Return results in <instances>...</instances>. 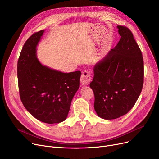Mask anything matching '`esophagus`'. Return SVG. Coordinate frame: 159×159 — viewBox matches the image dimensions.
<instances>
[{
  "label": "esophagus",
  "instance_id": "34e87169",
  "mask_svg": "<svg viewBox=\"0 0 159 159\" xmlns=\"http://www.w3.org/2000/svg\"><path fill=\"white\" fill-rule=\"evenodd\" d=\"M91 81V73L88 71H84L81 76L80 82L83 85H88Z\"/></svg>",
  "mask_w": 159,
  "mask_h": 159
}]
</instances>
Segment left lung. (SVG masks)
<instances>
[{
	"label": "left lung",
	"mask_w": 159,
	"mask_h": 159,
	"mask_svg": "<svg viewBox=\"0 0 159 159\" xmlns=\"http://www.w3.org/2000/svg\"><path fill=\"white\" fill-rule=\"evenodd\" d=\"M117 27L121 39L95 65L89 85L95 95L96 113L107 120L127 114L135 104L143 85L141 51L129 28Z\"/></svg>",
	"instance_id": "1"
}]
</instances>
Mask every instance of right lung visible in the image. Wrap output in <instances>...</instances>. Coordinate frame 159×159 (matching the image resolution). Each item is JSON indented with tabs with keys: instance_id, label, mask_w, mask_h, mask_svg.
<instances>
[{
	"instance_id": "right-lung-1",
	"label": "right lung",
	"mask_w": 159,
	"mask_h": 159,
	"mask_svg": "<svg viewBox=\"0 0 159 159\" xmlns=\"http://www.w3.org/2000/svg\"><path fill=\"white\" fill-rule=\"evenodd\" d=\"M44 32L34 34L22 48L17 65L19 92L32 116L46 123H58L68 117L71 100L80 88L81 71L64 73L40 63L36 47Z\"/></svg>"
}]
</instances>
